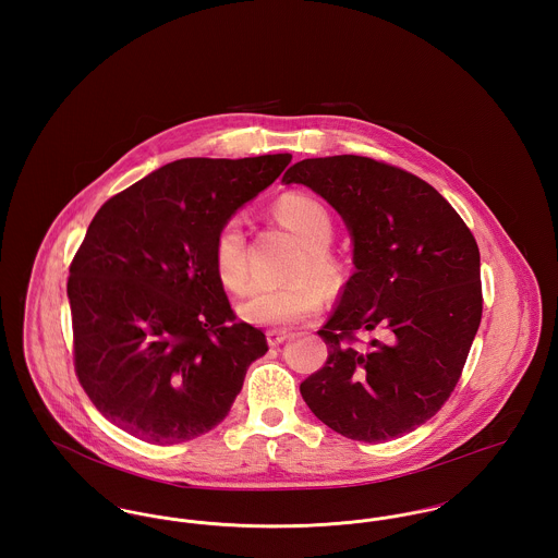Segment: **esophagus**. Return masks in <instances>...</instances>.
<instances>
[{
    "label": "esophagus",
    "instance_id": "obj_1",
    "mask_svg": "<svg viewBox=\"0 0 558 558\" xmlns=\"http://www.w3.org/2000/svg\"><path fill=\"white\" fill-rule=\"evenodd\" d=\"M288 339V330H281V328H268L266 330V341H268V345H279V343H283Z\"/></svg>",
    "mask_w": 558,
    "mask_h": 558
}]
</instances>
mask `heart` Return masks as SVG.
<instances>
[{"label": "heart", "mask_w": 558, "mask_h": 558, "mask_svg": "<svg viewBox=\"0 0 558 558\" xmlns=\"http://www.w3.org/2000/svg\"><path fill=\"white\" fill-rule=\"evenodd\" d=\"M277 219L305 244L292 277H316L335 292L345 279L343 259L328 246L335 234V221L328 206L316 195L292 191L275 204ZM213 264L219 281L230 292H240L248 281V259L244 223L240 217L228 219L213 242ZM314 279H299L288 286H257L239 305L240 318L253 324H292L316 316L324 305V292Z\"/></svg>", "instance_id": "obj_1"}]
</instances>
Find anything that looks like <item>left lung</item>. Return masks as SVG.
<instances>
[{"mask_svg":"<svg viewBox=\"0 0 558 558\" xmlns=\"http://www.w3.org/2000/svg\"><path fill=\"white\" fill-rule=\"evenodd\" d=\"M283 182L314 189L343 217L356 266L318 330L326 363L301 396L345 438H399L462 376L483 314L477 240L432 184L383 160L305 159ZM361 331L379 339L363 344Z\"/></svg>","mask_w":558,"mask_h":558,"instance_id":"left-lung-1","label":"left lung"}]
</instances>
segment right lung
Segmentation results:
<instances>
[{"mask_svg": "<svg viewBox=\"0 0 558 558\" xmlns=\"http://www.w3.org/2000/svg\"><path fill=\"white\" fill-rule=\"evenodd\" d=\"M292 155L180 159L107 199L69 277L73 356L96 410L150 445L193 440L230 412L268 350L213 264L219 228Z\"/></svg>", "mask_w": 558, "mask_h": 558, "instance_id": "add662e5", "label": "right lung"}]
</instances>
